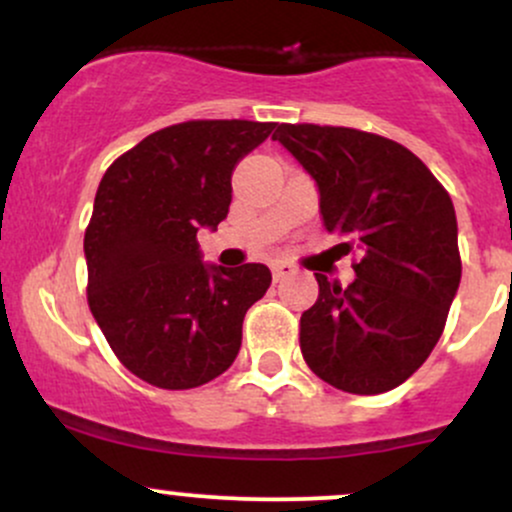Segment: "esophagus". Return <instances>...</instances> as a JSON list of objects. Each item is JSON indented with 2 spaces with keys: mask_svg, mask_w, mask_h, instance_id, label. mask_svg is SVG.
<instances>
[{
  "mask_svg": "<svg viewBox=\"0 0 512 512\" xmlns=\"http://www.w3.org/2000/svg\"><path fill=\"white\" fill-rule=\"evenodd\" d=\"M272 272H274V279L279 281V279H284V276H289V274L296 272V267H293L291 262L281 260V262H274V264H272Z\"/></svg>",
  "mask_w": 512,
  "mask_h": 512,
  "instance_id": "obj_1",
  "label": "esophagus"
}]
</instances>
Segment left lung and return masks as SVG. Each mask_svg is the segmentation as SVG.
Returning <instances> with one entry per match:
<instances>
[{
  "instance_id": "obj_1",
  "label": "left lung",
  "mask_w": 512,
  "mask_h": 512,
  "mask_svg": "<svg viewBox=\"0 0 512 512\" xmlns=\"http://www.w3.org/2000/svg\"><path fill=\"white\" fill-rule=\"evenodd\" d=\"M272 139L315 180L327 231L361 255L349 286L315 274L320 296L301 315L305 363L351 395L395 390L438 344L460 286L452 199L421 158L378 134L279 125Z\"/></svg>"
}]
</instances>
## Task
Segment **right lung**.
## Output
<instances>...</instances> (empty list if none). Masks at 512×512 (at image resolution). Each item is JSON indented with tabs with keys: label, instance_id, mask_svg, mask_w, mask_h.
I'll use <instances>...</instances> for the list:
<instances>
[{
	"label": "right lung",
	"instance_id": "add662e5",
	"mask_svg": "<svg viewBox=\"0 0 512 512\" xmlns=\"http://www.w3.org/2000/svg\"><path fill=\"white\" fill-rule=\"evenodd\" d=\"M276 122L190 120L149 134L105 170L84 236L88 308L129 373L190 390L236 361L264 264L202 262L199 228L226 219L238 161Z\"/></svg>",
	"mask_w": 512,
	"mask_h": 512
}]
</instances>
